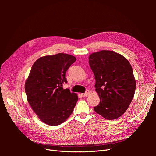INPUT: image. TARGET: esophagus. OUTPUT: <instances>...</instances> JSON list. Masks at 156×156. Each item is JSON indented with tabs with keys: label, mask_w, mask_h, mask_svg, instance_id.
<instances>
[{
	"label": "esophagus",
	"mask_w": 156,
	"mask_h": 156,
	"mask_svg": "<svg viewBox=\"0 0 156 156\" xmlns=\"http://www.w3.org/2000/svg\"><path fill=\"white\" fill-rule=\"evenodd\" d=\"M89 94H90V91H89V90H86L84 93L81 94V96H82L83 97H85V96H87Z\"/></svg>",
	"instance_id": "34e87169"
}]
</instances>
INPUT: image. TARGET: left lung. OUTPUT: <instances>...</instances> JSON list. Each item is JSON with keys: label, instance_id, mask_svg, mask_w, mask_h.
I'll list each match as a JSON object with an SVG mask.
<instances>
[{"label": "left lung", "instance_id": "left-lung-1", "mask_svg": "<svg viewBox=\"0 0 156 156\" xmlns=\"http://www.w3.org/2000/svg\"><path fill=\"white\" fill-rule=\"evenodd\" d=\"M89 64L96 80V91L100 102L94 107L98 114L108 120L122 116L135 94L136 81L128 60L110 51L91 54Z\"/></svg>", "mask_w": 156, "mask_h": 156}]
</instances>
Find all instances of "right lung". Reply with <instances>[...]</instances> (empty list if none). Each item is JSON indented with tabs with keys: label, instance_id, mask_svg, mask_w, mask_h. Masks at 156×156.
I'll use <instances>...</instances> for the list:
<instances>
[{
	"label": "right lung",
	"instance_id": "add662e5",
	"mask_svg": "<svg viewBox=\"0 0 156 156\" xmlns=\"http://www.w3.org/2000/svg\"><path fill=\"white\" fill-rule=\"evenodd\" d=\"M75 61L73 55L59 53L42 57L33 65L25 92L30 106L44 123L58 125L73 112L78 96L62 86L67 83L65 73Z\"/></svg>",
	"mask_w": 156,
	"mask_h": 156
}]
</instances>
